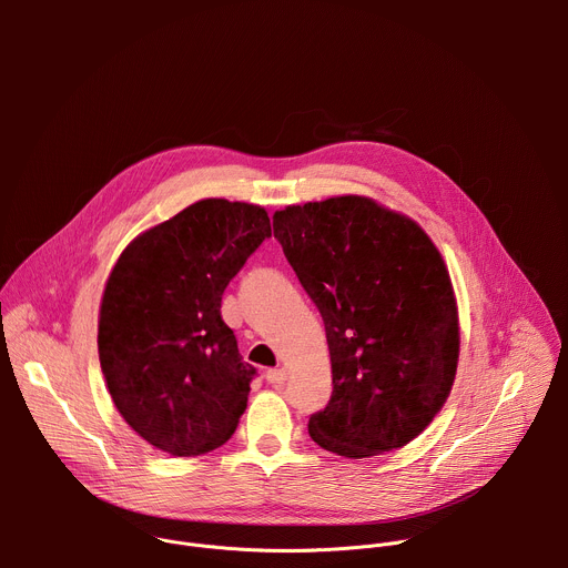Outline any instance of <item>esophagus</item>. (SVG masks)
Here are the masks:
<instances>
[{"instance_id": "1", "label": "esophagus", "mask_w": 568, "mask_h": 568, "mask_svg": "<svg viewBox=\"0 0 568 568\" xmlns=\"http://www.w3.org/2000/svg\"><path fill=\"white\" fill-rule=\"evenodd\" d=\"M265 379H267L270 384H274V386H281V384L287 379V373H285L283 368H270V371L265 373Z\"/></svg>"}]
</instances>
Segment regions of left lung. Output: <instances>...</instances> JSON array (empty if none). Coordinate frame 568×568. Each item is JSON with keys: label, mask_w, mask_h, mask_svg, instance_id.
I'll return each instance as SVG.
<instances>
[{"label": "left lung", "mask_w": 568, "mask_h": 568, "mask_svg": "<svg viewBox=\"0 0 568 568\" xmlns=\"http://www.w3.org/2000/svg\"><path fill=\"white\" fill-rule=\"evenodd\" d=\"M274 235L326 326L333 395L310 438L368 458L420 436L449 397L458 310L445 261L407 215L342 195L274 213Z\"/></svg>", "instance_id": "8db88e82"}]
</instances>
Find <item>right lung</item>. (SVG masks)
<instances>
[{"label":"right lung","instance_id":"add662e5","mask_svg":"<svg viewBox=\"0 0 568 568\" xmlns=\"http://www.w3.org/2000/svg\"><path fill=\"white\" fill-rule=\"evenodd\" d=\"M272 235L263 206L200 200L136 235L99 314V359L123 420L171 456L224 445L256 368L242 362L220 305L229 281Z\"/></svg>","mask_w":568,"mask_h":568}]
</instances>
